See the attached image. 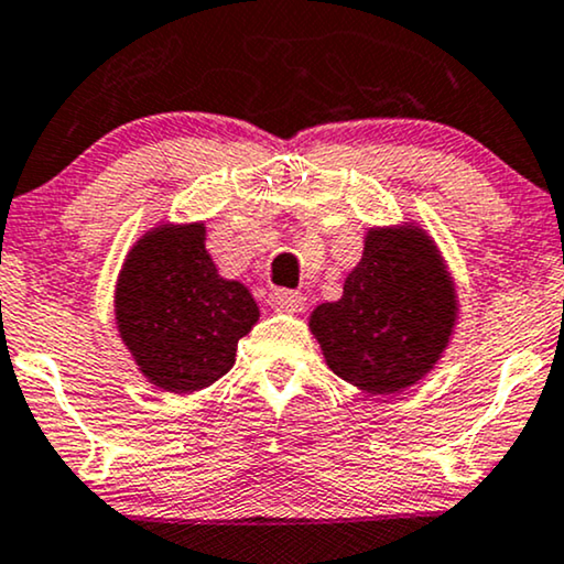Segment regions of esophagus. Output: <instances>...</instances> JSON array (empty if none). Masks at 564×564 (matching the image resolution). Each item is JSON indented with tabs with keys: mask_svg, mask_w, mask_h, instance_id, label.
Returning <instances> with one entry per match:
<instances>
[{
	"mask_svg": "<svg viewBox=\"0 0 564 564\" xmlns=\"http://www.w3.org/2000/svg\"><path fill=\"white\" fill-rule=\"evenodd\" d=\"M268 302H270V310L286 312V315H299V312H304L306 306V299L302 294H296V291H273Z\"/></svg>",
	"mask_w": 564,
	"mask_h": 564,
	"instance_id": "esophagus-1",
	"label": "esophagus"
}]
</instances>
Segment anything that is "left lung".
I'll use <instances>...</instances> for the list:
<instances>
[{
    "mask_svg": "<svg viewBox=\"0 0 564 564\" xmlns=\"http://www.w3.org/2000/svg\"><path fill=\"white\" fill-rule=\"evenodd\" d=\"M458 315V291L437 241L405 218L367 229L344 296L317 304L310 330L340 380L395 395L437 367Z\"/></svg>",
    "mask_w": 564,
    "mask_h": 564,
    "instance_id": "left-lung-1",
    "label": "left lung"
}]
</instances>
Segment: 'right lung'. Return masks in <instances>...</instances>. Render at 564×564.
Wrapping results in <instances>:
<instances>
[{
	"mask_svg": "<svg viewBox=\"0 0 564 564\" xmlns=\"http://www.w3.org/2000/svg\"><path fill=\"white\" fill-rule=\"evenodd\" d=\"M113 319L138 372L159 390L187 395L229 372L260 306L245 283L218 273L203 220H161L127 252Z\"/></svg>",
	"mask_w": 564,
	"mask_h": 564,
	"instance_id": "right-lung-1",
	"label": "right lung"
}]
</instances>
